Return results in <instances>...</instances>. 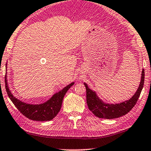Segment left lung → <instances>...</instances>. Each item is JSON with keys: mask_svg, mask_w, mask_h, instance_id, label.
<instances>
[{"mask_svg": "<svg viewBox=\"0 0 151 151\" xmlns=\"http://www.w3.org/2000/svg\"><path fill=\"white\" fill-rule=\"evenodd\" d=\"M145 82V70L142 71L141 81L138 89L136 93L129 100L119 104H108L103 102L98 98L97 94L94 91L90 89L86 83L84 85L86 87V97L87 104L89 109L93 112L94 115L99 118L102 119H115L125 115L128 113L136 104L139 97H140L142 89L144 86Z\"/></svg>", "mask_w": 151, "mask_h": 151, "instance_id": "1", "label": "left lung"}]
</instances>
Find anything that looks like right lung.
I'll return each mask as SVG.
<instances>
[{
  "instance_id": "right-lung-1",
  "label": "right lung",
  "mask_w": 151,
  "mask_h": 151,
  "mask_svg": "<svg viewBox=\"0 0 151 151\" xmlns=\"http://www.w3.org/2000/svg\"><path fill=\"white\" fill-rule=\"evenodd\" d=\"M7 78L6 75H5V88L9 98H10L11 102L13 103L17 109L22 114H24L26 117L34 121H47L53 119L57 115L61 109L62 101L65 94L68 91V90L74 85V82L67 85L61 91L54 94L49 100L43 104H27L26 102H22L13 96L9 87L8 86Z\"/></svg>"
}]
</instances>
